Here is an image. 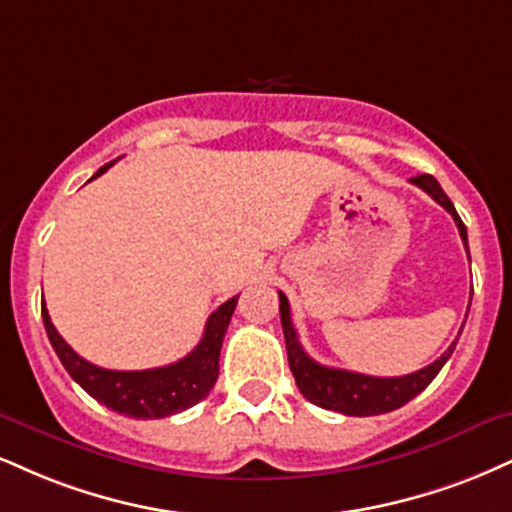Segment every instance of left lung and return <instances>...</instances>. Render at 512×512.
I'll list each match as a JSON object with an SVG mask.
<instances>
[{"label":"left lung","instance_id":"left-lung-1","mask_svg":"<svg viewBox=\"0 0 512 512\" xmlns=\"http://www.w3.org/2000/svg\"><path fill=\"white\" fill-rule=\"evenodd\" d=\"M410 183H415L417 188L424 190V193L432 195L434 200L451 214L467 250V229L463 219L458 217L453 202L448 200L446 193H443L439 181H436L432 174H422L410 178ZM467 255H470V250H467ZM279 312L283 338H286L288 365H291V372L300 393H303L310 403L319 405V408L341 412V415L348 417L384 415V412L403 408V405L410 403L417 393H422L429 384H432V379L441 372V367L446 365L448 357L453 355L455 343H458V338H455L439 360L417 369V372L405 374V377H369V374L348 372V369L324 367L312 360V357L303 350V346H300L298 331H295L291 319V305H288V298L283 293H279Z\"/></svg>","mask_w":512,"mask_h":512}]
</instances>
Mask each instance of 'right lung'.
Masks as SVG:
<instances>
[{
	"label": "right lung",
	"instance_id": "right-lung-1",
	"mask_svg": "<svg viewBox=\"0 0 512 512\" xmlns=\"http://www.w3.org/2000/svg\"><path fill=\"white\" fill-rule=\"evenodd\" d=\"M112 164H104L92 178L104 174ZM236 303L238 295L226 300L209 315L205 334L186 357H181L174 365L140 369V372L104 369L83 360L54 329L45 303H42V322H45L49 343H52L54 353L59 355L61 365L88 396L107 405L109 410L119 412V415L135 417V420H159V417H169L193 408L195 403L207 398V393L217 384L221 343H224Z\"/></svg>",
	"mask_w": 512,
	"mask_h": 512
}]
</instances>
